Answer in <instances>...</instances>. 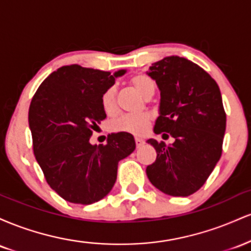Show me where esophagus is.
Returning a JSON list of instances; mask_svg holds the SVG:
<instances>
[{"instance_id":"obj_1","label":"esophagus","mask_w":251,"mask_h":251,"mask_svg":"<svg viewBox=\"0 0 251 251\" xmlns=\"http://www.w3.org/2000/svg\"><path fill=\"white\" fill-rule=\"evenodd\" d=\"M144 143H145V142H144L142 138H135V145H137L138 149H139L140 146H143Z\"/></svg>"}]
</instances>
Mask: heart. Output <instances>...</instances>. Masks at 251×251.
Returning a JSON list of instances; mask_svg holds the SVG:
<instances>
[{
  "instance_id": "heart-1",
  "label": "heart",
  "mask_w": 251,
  "mask_h": 251,
  "mask_svg": "<svg viewBox=\"0 0 251 251\" xmlns=\"http://www.w3.org/2000/svg\"><path fill=\"white\" fill-rule=\"evenodd\" d=\"M131 87L135 89L145 99H150L154 94L155 85L153 80L145 74H137L128 80ZM101 107L107 114H114L117 112V91L114 87H108L101 94ZM151 116L149 113L124 114L118 117L109 125L113 132H125L135 135L145 134L149 131Z\"/></svg>"
}]
</instances>
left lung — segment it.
Instances as JSON below:
<instances>
[{
	"label": "left lung",
	"mask_w": 251,
	"mask_h": 251,
	"mask_svg": "<svg viewBox=\"0 0 251 251\" xmlns=\"http://www.w3.org/2000/svg\"><path fill=\"white\" fill-rule=\"evenodd\" d=\"M148 74L160 89L154 133H170L175 142L148 140L157 159L146 175L164 194L186 197L204 185L222 155L226 114L220 87L203 68L179 56L154 62Z\"/></svg>",
	"instance_id": "left-lung-1"
}]
</instances>
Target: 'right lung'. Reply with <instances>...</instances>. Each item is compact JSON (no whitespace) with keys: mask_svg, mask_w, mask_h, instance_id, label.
Instances as JSON below:
<instances>
[{"mask_svg":"<svg viewBox=\"0 0 251 251\" xmlns=\"http://www.w3.org/2000/svg\"><path fill=\"white\" fill-rule=\"evenodd\" d=\"M109 72L62 66L45 79L34 94L28 122L33 150L50 186L65 201L92 204L113 188L118 163L135 149L133 135L108 134L107 144L92 145L89 138L106 118L101 94L114 85Z\"/></svg>","mask_w":251,"mask_h":251,"instance_id":"right-lung-1","label":"right lung"}]
</instances>
